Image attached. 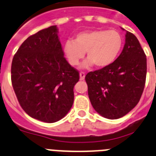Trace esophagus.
<instances>
[{"instance_id":"esophagus-1","label":"esophagus","mask_w":156,"mask_h":156,"mask_svg":"<svg viewBox=\"0 0 156 156\" xmlns=\"http://www.w3.org/2000/svg\"><path fill=\"white\" fill-rule=\"evenodd\" d=\"M79 76H80V80H84L85 77V72H80L79 73Z\"/></svg>"}]
</instances>
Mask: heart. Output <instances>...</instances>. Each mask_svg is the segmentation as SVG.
<instances>
[{"mask_svg": "<svg viewBox=\"0 0 156 156\" xmlns=\"http://www.w3.org/2000/svg\"><path fill=\"white\" fill-rule=\"evenodd\" d=\"M122 47L123 39L117 31L92 29L78 33L74 40H67L63 51L71 66H78L86 52L88 59L83 68L95 64L96 68H104L116 61Z\"/></svg>", "mask_w": 156, "mask_h": 156, "instance_id": "obj_1", "label": "heart"}]
</instances>
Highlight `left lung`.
<instances>
[{"instance_id": "obj_1", "label": "left lung", "mask_w": 156, "mask_h": 156, "mask_svg": "<svg viewBox=\"0 0 156 156\" xmlns=\"http://www.w3.org/2000/svg\"><path fill=\"white\" fill-rule=\"evenodd\" d=\"M146 73L144 50L137 37L126 31L125 44L116 61L85 76L88 97L95 111L110 120L125 116L141 99Z\"/></svg>"}]
</instances>
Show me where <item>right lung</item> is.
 I'll return each mask as SVG.
<instances>
[{
	"label": "right lung",
	"mask_w": 156,
	"mask_h": 156,
	"mask_svg": "<svg viewBox=\"0 0 156 156\" xmlns=\"http://www.w3.org/2000/svg\"><path fill=\"white\" fill-rule=\"evenodd\" d=\"M64 56L57 26L29 36L14 56L12 86L21 106L31 117L54 123L71 109L79 73Z\"/></svg>",
	"instance_id": "obj_1"
}]
</instances>
